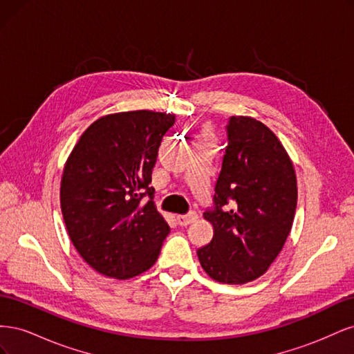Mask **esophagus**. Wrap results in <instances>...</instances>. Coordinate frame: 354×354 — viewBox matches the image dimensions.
Returning a JSON list of instances; mask_svg holds the SVG:
<instances>
[{
  "instance_id": "1",
  "label": "esophagus",
  "mask_w": 354,
  "mask_h": 354,
  "mask_svg": "<svg viewBox=\"0 0 354 354\" xmlns=\"http://www.w3.org/2000/svg\"><path fill=\"white\" fill-rule=\"evenodd\" d=\"M196 218H198V214L195 211H190V212L185 214V216H178L177 221H178L180 226H187V224L194 223Z\"/></svg>"
}]
</instances>
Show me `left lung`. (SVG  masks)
I'll list each match as a JSON object with an SVG mask.
<instances>
[{
  "label": "left lung",
  "instance_id": "1",
  "mask_svg": "<svg viewBox=\"0 0 354 354\" xmlns=\"http://www.w3.org/2000/svg\"><path fill=\"white\" fill-rule=\"evenodd\" d=\"M227 146L214 205L203 217L214 227L198 250L214 281L241 285L267 272L282 251L297 208V178L282 143L263 122L230 116Z\"/></svg>",
  "mask_w": 354,
  "mask_h": 354
}]
</instances>
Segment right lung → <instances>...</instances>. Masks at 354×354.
<instances>
[{
    "label": "right lung",
    "instance_id": "obj_1",
    "mask_svg": "<svg viewBox=\"0 0 354 354\" xmlns=\"http://www.w3.org/2000/svg\"><path fill=\"white\" fill-rule=\"evenodd\" d=\"M176 116L133 111L93 122L63 169L60 207L69 238L95 272L128 279L155 264L168 223L158 212L152 169Z\"/></svg>",
    "mask_w": 354,
    "mask_h": 354
}]
</instances>
